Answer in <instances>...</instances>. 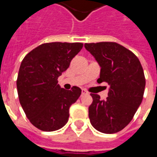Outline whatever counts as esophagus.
<instances>
[{"mask_svg":"<svg viewBox=\"0 0 157 157\" xmlns=\"http://www.w3.org/2000/svg\"><path fill=\"white\" fill-rule=\"evenodd\" d=\"M87 93H88V92H86V90H84V89H82V96H83V95H86Z\"/></svg>","mask_w":157,"mask_h":157,"instance_id":"1","label":"esophagus"}]
</instances>
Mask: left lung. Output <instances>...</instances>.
<instances>
[{"mask_svg": "<svg viewBox=\"0 0 157 157\" xmlns=\"http://www.w3.org/2000/svg\"><path fill=\"white\" fill-rule=\"evenodd\" d=\"M85 48L101 67L98 82L109 85L105 100L91 94L90 122L102 133H117L129 124L141 104L145 86L141 64L134 53L117 43L85 44Z\"/></svg>", "mask_w": 157, "mask_h": 157, "instance_id": "obj_1", "label": "left lung"}]
</instances>
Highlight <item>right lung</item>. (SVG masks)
<instances>
[{"instance_id":"obj_1","label":"right lung","mask_w":157,"mask_h":157,"mask_svg":"<svg viewBox=\"0 0 157 157\" xmlns=\"http://www.w3.org/2000/svg\"><path fill=\"white\" fill-rule=\"evenodd\" d=\"M82 43H47L22 59L17 80L19 101L27 118L43 131H55L68 122L70 107L82 94L78 86L61 88L58 77L81 51Z\"/></svg>"}]
</instances>
